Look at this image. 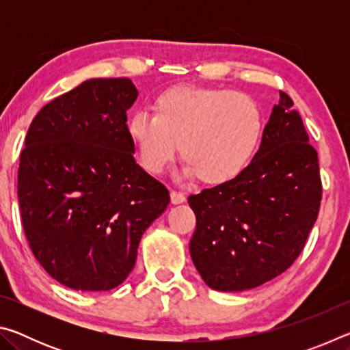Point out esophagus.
<instances>
[{
  "instance_id": "34e87169",
  "label": "esophagus",
  "mask_w": 350,
  "mask_h": 350,
  "mask_svg": "<svg viewBox=\"0 0 350 350\" xmlns=\"http://www.w3.org/2000/svg\"><path fill=\"white\" fill-rule=\"evenodd\" d=\"M185 194L180 191H171V202L173 204H182L185 202Z\"/></svg>"
}]
</instances>
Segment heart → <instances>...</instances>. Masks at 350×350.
<instances>
[{"label": "heart", "mask_w": 350, "mask_h": 350, "mask_svg": "<svg viewBox=\"0 0 350 350\" xmlns=\"http://www.w3.org/2000/svg\"><path fill=\"white\" fill-rule=\"evenodd\" d=\"M152 116L135 112L126 133L144 168L161 174L179 154L182 173L210 185L236 179L256 157L264 135L259 105L217 88L173 86L154 97Z\"/></svg>", "instance_id": "obj_1"}]
</instances>
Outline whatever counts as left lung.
Masks as SVG:
<instances>
[{
	"label": "left lung",
	"mask_w": 350,
	"mask_h": 350,
	"mask_svg": "<svg viewBox=\"0 0 350 350\" xmlns=\"http://www.w3.org/2000/svg\"><path fill=\"white\" fill-rule=\"evenodd\" d=\"M321 194L317 150L281 91L250 167L188 198L196 215L189 254L206 286L242 292L284 273L303 252Z\"/></svg>",
	"instance_id": "left-lung-1"
}]
</instances>
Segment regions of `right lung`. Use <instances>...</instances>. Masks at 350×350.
<instances>
[{
  "label": "right lung",
  "mask_w": 350,
  "mask_h": 350,
  "mask_svg": "<svg viewBox=\"0 0 350 350\" xmlns=\"http://www.w3.org/2000/svg\"><path fill=\"white\" fill-rule=\"evenodd\" d=\"M129 79H91L41 108L20 156L29 247L47 273L81 292L111 290L134 269L145 230L170 191L135 163Z\"/></svg>",
  "instance_id": "add662e5"
}]
</instances>
